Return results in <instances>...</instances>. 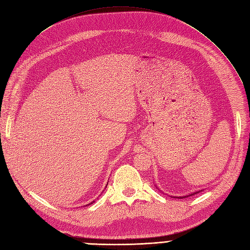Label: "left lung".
<instances>
[{
	"label": "left lung",
	"instance_id": "1",
	"mask_svg": "<svg viewBox=\"0 0 250 250\" xmlns=\"http://www.w3.org/2000/svg\"><path fill=\"white\" fill-rule=\"evenodd\" d=\"M195 193H197V192H195ZM195 193H194V194H195Z\"/></svg>",
	"mask_w": 250,
	"mask_h": 250
}]
</instances>
